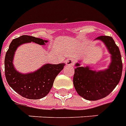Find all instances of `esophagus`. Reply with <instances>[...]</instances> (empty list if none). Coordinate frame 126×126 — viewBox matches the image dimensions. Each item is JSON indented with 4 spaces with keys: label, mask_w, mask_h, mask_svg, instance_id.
<instances>
[{
    "label": "esophagus",
    "mask_w": 126,
    "mask_h": 126,
    "mask_svg": "<svg viewBox=\"0 0 126 126\" xmlns=\"http://www.w3.org/2000/svg\"><path fill=\"white\" fill-rule=\"evenodd\" d=\"M67 66H73L74 64V60L72 59H67L65 61Z\"/></svg>",
    "instance_id": "34e87169"
}]
</instances>
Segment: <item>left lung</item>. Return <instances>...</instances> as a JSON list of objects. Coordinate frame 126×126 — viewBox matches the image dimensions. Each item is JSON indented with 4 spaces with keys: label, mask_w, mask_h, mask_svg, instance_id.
Segmentation results:
<instances>
[{
    "label": "left lung",
    "mask_w": 126,
    "mask_h": 126,
    "mask_svg": "<svg viewBox=\"0 0 126 126\" xmlns=\"http://www.w3.org/2000/svg\"><path fill=\"white\" fill-rule=\"evenodd\" d=\"M95 40L103 42L111 54V60L108 68L97 71L92 70L89 66L80 67L79 63H77L73 75V85L77 94L90 101H96L108 96L119 83L122 74L120 49L112 37L99 36Z\"/></svg>",
    "instance_id": "obj_1"
}]
</instances>
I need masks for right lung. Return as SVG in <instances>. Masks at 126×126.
I'll return each instance as SVG.
<instances>
[{
    "label": "right lung",
    "mask_w": 126,
    "mask_h": 126,
    "mask_svg": "<svg viewBox=\"0 0 126 126\" xmlns=\"http://www.w3.org/2000/svg\"><path fill=\"white\" fill-rule=\"evenodd\" d=\"M31 42L45 45L48 41L29 35H23L13 40L5 55L4 72L8 85L15 92L25 98L38 99L49 94L55 77L63 70L65 64L53 65L48 63L34 72L25 74L17 71L13 65L16 50L18 46Z\"/></svg>",
    "instance_id": "1"
}]
</instances>
